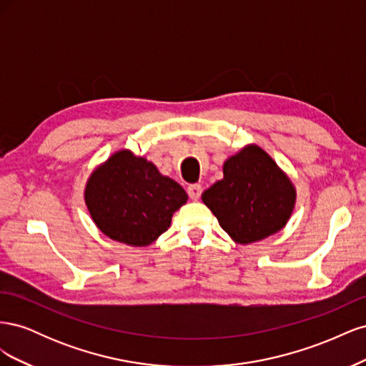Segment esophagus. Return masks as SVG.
Returning a JSON list of instances; mask_svg holds the SVG:
<instances>
[{
  "label": "esophagus",
  "mask_w": 366,
  "mask_h": 366,
  "mask_svg": "<svg viewBox=\"0 0 366 366\" xmlns=\"http://www.w3.org/2000/svg\"><path fill=\"white\" fill-rule=\"evenodd\" d=\"M202 192H203V187H202V184H189L187 186V195H189L192 200H198V198H200V195H202Z\"/></svg>",
  "instance_id": "1"
}]
</instances>
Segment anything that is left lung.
Returning a JSON list of instances; mask_svg holds the SVG:
<instances>
[{"label":"left lung","instance_id":"1","mask_svg":"<svg viewBox=\"0 0 366 366\" xmlns=\"http://www.w3.org/2000/svg\"><path fill=\"white\" fill-rule=\"evenodd\" d=\"M223 174L224 179L206 189L202 198L237 242L264 239L285 226L296 192L267 152L250 145L226 160Z\"/></svg>","mask_w":366,"mask_h":366}]
</instances>
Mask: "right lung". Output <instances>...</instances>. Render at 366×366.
Here are the masks:
<instances>
[{
  "label": "right lung",
  "mask_w": 366,
  "mask_h": 366,
  "mask_svg": "<svg viewBox=\"0 0 366 366\" xmlns=\"http://www.w3.org/2000/svg\"><path fill=\"white\" fill-rule=\"evenodd\" d=\"M187 200L183 187L129 151H119L97 168L85 187V203L107 237L148 246L168 230Z\"/></svg>",
  "instance_id": "1"
}]
</instances>
